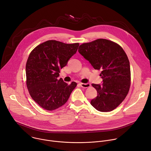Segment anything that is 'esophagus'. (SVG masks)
I'll return each instance as SVG.
<instances>
[{
	"instance_id": "esophagus-1",
	"label": "esophagus",
	"mask_w": 151,
	"mask_h": 151,
	"mask_svg": "<svg viewBox=\"0 0 151 151\" xmlns=\"http://www.w3.org/2000/svg\"><path fill=\"white\" fill-rule=\"evenodd\" d=\"M79 86H81L82 87H83V88H88V87H89L90 86V84H88V83H87V84H84V83H79Z\"/></svg>"
}]
</instances>
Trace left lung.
Wrapping results in <instances>:
<instances>
[{"label":"left lung","instance_id":"8db88e82","mask_svg":"<svg viewBox=\"0 0 151 151\" xmlns=\"http://www.w3.org/2000/svg\"><path fill=\"white\" fill-rule=\"evenodd\" d=\"M78 52L94 69L101 70L102 83L92 84L98 96L91 105L101 112L113 111L125 99L130 87V64L126 53L119 45L106 39L81 45Z\"/></svg>","mask_w":151,"mask_h":151}]
</instances>
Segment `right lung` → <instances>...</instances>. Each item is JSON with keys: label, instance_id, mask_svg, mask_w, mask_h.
<instances>
[{"label": "right lung", "instance_id": "1", "mask_svg": "<svg viewBox=\"0 0 151 151\" xmlns=\"http://www.w3.org/2000/svg\"><path fill=\"white\" fill-rule=\"evenodd\" d=\"M79 45L48 40L31 52L26 65L27 87L33 100L46 110L65 104L76 87L75 82L68 85L58 78L60 70L76 53Z\"/></svg>", "mask_w": 151, "mask_h": 151}]
</instances>
